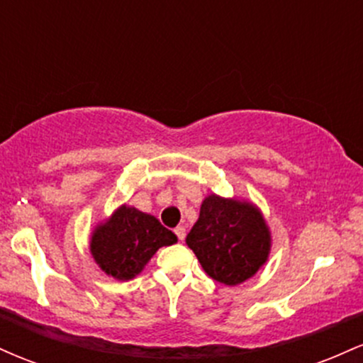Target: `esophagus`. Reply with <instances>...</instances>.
I'll return each mask as SVG.
<instances>
[{
    "label": "esophagus",
    "instance_id": "34e87169",
    "mask_svg": "<svg viewBox=\"0 0 363 363\" xmlns=\"http://www.w3.org/2000/svg\"><path fill=\"white\" fill-rule=\"evenodd\" d=\"M174 232H176V235H177L179 240H184L186 239V227H184V225H179V227L174 228Z\"/></svg>",
    "mask_w": 363,
    "mask_h": 363
}]
</instances>
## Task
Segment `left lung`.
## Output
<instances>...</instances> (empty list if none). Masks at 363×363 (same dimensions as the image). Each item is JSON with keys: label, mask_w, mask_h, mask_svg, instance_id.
Segmentation results:
<instances>
[{"label": "left lung", "mask_w": 363, "mask_h": 363, "mask_svg": "<svg viewBox=\"0 0 363 363\" xmlns=\"http://www.w3.org/2000/svg\"><path fill=\"white\" fill-rule=\"evenodd\" d=\"M269 232L256 206L208 196L186 242L213 280L234 286L251 278L269 254Z\"/></svg>", "instance_id": "8db88e82"}]
</instances>
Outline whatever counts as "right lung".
<instances>
[{
  "label": "right lung",
  "mask_w": 363,
  "mask_h": 363,
  "mask_svg": "<svg viewBox=\"0 0 363 363\" xmlns=\"http://www.w3.org/2000/svg\"><path fill=\"white\" fill-rule=\"evenodd\" d=\"M176 242L177 237L155 216L121 206L109 222L94 232L90 251L107 274L118 280H131L162 245Z\"/></svg>",
  "instance_id": "obj_1"
}]
</instances>
